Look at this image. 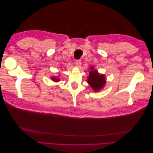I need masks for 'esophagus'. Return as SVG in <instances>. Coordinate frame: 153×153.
Listing matches in <instances>:
<instances>
[{"label":"esophagus","instance_id":"esophagus-1","mask_svg":"<svg viewBox=\"0 0 153 153\" xmlns=\"http://www.w3.org/2000/svg\"><path fill=\"white\" fill-rule=\"evenodd\" d=\"M75 64H76V66L77 67H80V66L81 65V61H80V60H79V59L76 60Z\"/></svg>","mask_w":153,"mask_h":153}]
</instances>
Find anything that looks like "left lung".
Masks as SVG:
<instances>
[{
    "label": "left lung",
    "mask_w": 153,
    "mask_h": 153,
    "mask_svg": "<svg viewBox=\"0 0 153 153\" xmlns=\"http://www.w3.org/2000/svg\"><path fill=\"white\" fill-rule=\"evenodd\" d=\"M89 76L87 77V83L92 88L94 91H99L104 87L106 84L105 76L100 74L94 68L91 66L90 68Z\"/></svg>",
    "instance_id": "left-lung-1"
}]
</instances>
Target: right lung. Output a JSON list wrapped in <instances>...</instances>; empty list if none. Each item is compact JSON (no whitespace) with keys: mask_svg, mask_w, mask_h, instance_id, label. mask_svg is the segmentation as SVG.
<instances>
[{"mask_svg":"<svg viewBox=\"0 0 153 153\" xmlns=\"http://www.w3.org/2000/svg\"><path fill=\"white\" fill-rule=\"evenodd\" d=\"M51 78H52V80H53L54 82H59V78L58 77H57V76H55V77H52Z\"/></svg>","mask_w":153,"mask_h":153,"instance_id":"add662e5","label":"right lung"}]
</instances>
